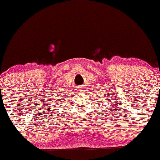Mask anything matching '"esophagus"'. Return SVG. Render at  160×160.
I'll use <instances>...</instances> for the list:
<instances>
[{"label": "esophagus", "instance_id": "1", "mask_svg": "<svg viewBox=\"0 0 160 160\" xmlns=\"http://www.w3.org/2000/svg\"><path fill=\"white\" fill-rule=\"evenodd\" d=\"M79 88H79L80 90H82V89H83V88H82V87H79Z\"/></svg>", "mask_w": 160, "mask_h": 160}]
</instances>
